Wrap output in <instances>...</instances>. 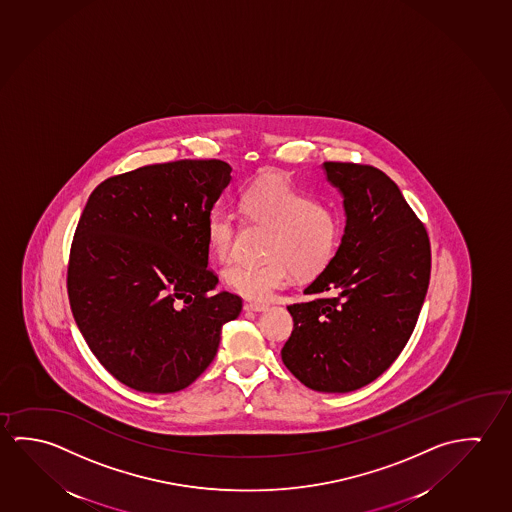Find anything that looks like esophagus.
Listing matches in <instances>:
<instances>
[{
    "instance_id": "obj_1",
    "label": "esophagus",
    "mask_w": 512,
    "mask_h": 512,
    "mask_svg": "<svg viewBox=\"0 0 512 512\" xmlns=\"http://www.w3.org/2000/svg\"><path fill=\"white\" fill-rule=\"evenodd\" d=\"M244 310L246 312H262V310H266V305L264 303L248 302L244 303Z\"/></svg>"
}]
</instances>
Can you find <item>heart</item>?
<instances>
[{
    "instance_id": "b5f03b06",
    "label": "heart",
    "mask_w": 512,
    "mask_h": 512,
    "mask_svg": "<svg viewBox=\"0 0 512 512\" xmlns=\"http://www.w3.org/2000/svg\"><path fill=\"white\" fill-rule=\"evenodd\" d=\"M239 209L253 225L269 228L262 262H235L223 273L225 284L250 300H264L289 280L318 277L336 255L341 221L334 210L284 180L260 182L239 198ZM210 252L219 260L234 253L237 218L228 209H214L205 223Z\"/></svg>"
}]
</instances>
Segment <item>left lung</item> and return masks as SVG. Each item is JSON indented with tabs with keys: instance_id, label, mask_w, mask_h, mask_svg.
Masks as SVG:
<instances>
[{
	"instance_id": "8db88e82",
	"label": "left lung",
	"mask_w": 512,
	"mask_h": 512,
	"mask_svg": "<svg viewBox=\"0 0 512 512\" xmlns=\"http://www.w3.org/2000/svg\"><path fill=\"white\" fill-rule=\"evenodd\" d=\"M343 196L344 234L334 259L287 310L294 328L282 361L303 386L350 393L400 355L430 280L425 227L393 180L373 166L323 162Z\"/></svg>"
}]
</instances>
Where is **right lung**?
Here are the masks:
<instances>
[{
	"mask_svg": "<svg viewBox=\"0 0 512 512\" xmlns=\"http://www.w3.org/2000/svg\"><path fill=\"white\" fill-rule=\"evenodd\" d=\"M223 160H176L101 182L76 227L68 294L85 343L141 393L191 386L243 300L216 289L205 223L232 180Z\"/></svg>",
	"mask_w": 512,
	"mask_h": 512,
	"instance_id": "right-lung-1",
	"label": "right lung"
}]
</instances>
